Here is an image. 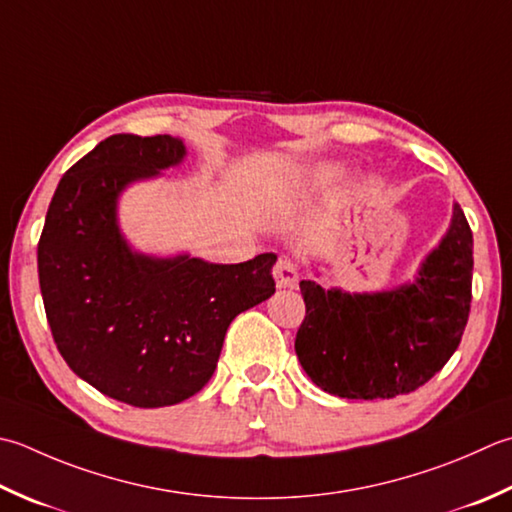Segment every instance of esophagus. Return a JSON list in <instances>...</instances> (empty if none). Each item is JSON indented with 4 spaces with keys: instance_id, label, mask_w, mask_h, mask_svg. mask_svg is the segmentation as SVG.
<instances>
[{
    "instance_id": "34e87169",
    "label": "esophagus",
    "mask_w": 512,
    "mask_h": 512,
    "mask_svg": "<svg viewBox=\"0 0 512 512\" xmlns=\"http://www.w3.org/2000/svg\"><path fill=\"white\" fill-rule=\"evenodd\" d=\"M273 275H275V284L279 288H293L297 282V266L293 259L282 257L273 268Z\"/></svg>"
}]
</instances>
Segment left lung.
Wrapping results in <instances>:
<instances>
[{"mask_svg": "<svg viewBox=\"0 0 512 512\" xmlns=\"http://www.w3.org/2000/svg\"><path fill=\"white\" fill-rule=\"evenodd\" d=\"M306 304L295 350L313 382L346 399L413 393L462 342L473 299V230L455 204L446 237L413 284L348 295L299 282Z\"/></svg>", "mask_w": 512, "mask_h": 512, "instance_id": "8db88e82", "label": "left lung"}]
</instances>
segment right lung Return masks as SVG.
<instances>
[{
  "label": "right lung",
  "mask_w": 512,
  "mask_h": 512,
  "mask_svg": "<svg viewBox=\"0 0 512 512\" xmlns=\"http://www.w3.org/2000/svg\"><path fill=\"white\" fill-rule=\"evenodd\" d=\"M186 155L170 135H113L66 170L37 244L50 333L64 362L99 393L137 408L199 393L230 322L275 293L277 255L244 264L153 259L128 248L117 197Z\"/></svg>",
  "instance_id": "1"
}]
</instances>
